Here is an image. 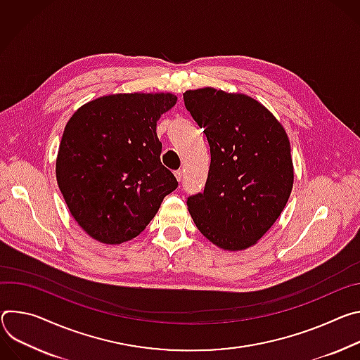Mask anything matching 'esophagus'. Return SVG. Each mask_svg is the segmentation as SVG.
<instances>
[{
	"mask_svg": "<svg viewBox=\"0 0 360 360\" xmlns=\"http://www.w3.org/2000/svg\"><path fill=\"white\" fill-rule=\"evenodd\" d=\"M174 176H176L177 181H181V179H183V172H181V170H176V172H174Z\"/></svg>",
	"mask_w": 360,
	"mask_h": 360,
	"instance_id": "1",
	"label": "esophagus"
}]
</instances>
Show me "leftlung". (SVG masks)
Returning a JSON list of instances; mask_svg holds the SVG:
<instances>
[{
    "label": "left lung",
    "mask_w": 360,
    "mask_h": 360,
    "mask_svg": "<svg viewBox=\"0 0 360 360\" xmlns=\"http://www.w3.org/2000/svg\"><path fill=\"white\" fill-rule=\"evenodd\" d=\"M183 98L212 155L205 191L187 198L190 216L217 248L249 249L290 197L295 170L288 133L262 103L242 93L203 87Z\"/></svg>",
    "instance_id": "8db88e82"
}]
</instances>
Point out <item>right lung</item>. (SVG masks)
<instances>
[{
	"instance_id": "right-lung-1",
	"label": "right lung",
	"mask_w": 360,
	"mask_h": 360,
	"mask_svg": "<svg viewBox=\"0 0 360 360\" xmlns=\"http://www.w3.org/2000/svg\"><path fill=\"white\" fill-rule=\"evenodd\" d=\"M172 93L108 94L79 107L65 124L56 176L67 207L90 237L120 245L137 237L177 188L160 162L157 122Z\"/></svg>"
}]
</instances>
